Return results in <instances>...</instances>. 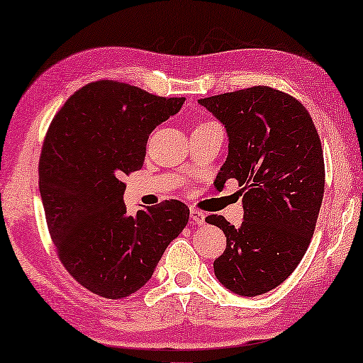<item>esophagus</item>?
<instances>
[{"instance_id":"obj_1","label":"esophagus","mask_w":363,"mask_h":363,"mask_svg":"<svg viewBox=\"0 0 363 363\" xmlns=\"http://www.w3.org/2000/svg\"><path fill=\"white\" fill-rule=\"evenodd\" d=\"M190 216H191V223L193 225H205V218L206 215L196 208H190Z\"/></svg>"}]
</instances>
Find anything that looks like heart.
<instances>
[{"instance_id":"obj_1","label":"heart","mask_w":363,"mask_h":363,"mask_svg":"<svg viewBox=\"0 0 363 363\" xmlns=\"http://www.w3.org/2000/svg\"><path fill=\"white\" fill-rule=\"evenodd\" d=\"M208 123H211V122H200L195 128H198V127H203V125H208Z\"/></svg>"}]
</instances>
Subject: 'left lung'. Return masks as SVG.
I'll return each mask as SVG.
<instances>
[{"label": "left lung", "instance_id": "left-lung-1", "mask_svg": "<svg viewBox=\"0 0 363 363\" xmlns=\"http://www.w3.org/2000/svg\"><path fill=\"white\" fill-rule=\"evenodd\" d=\"M198 104L230 137L215 186L221 190L235 178L245 208L238 228L221 215L206 216L226 236L225 252L213 262L215 276L238 296H261L292 274L314 235L325 185L319 133L297 99L267 86Z\"/></svg>", "mask_w": 363, "mask_h": 363}]
</instances>
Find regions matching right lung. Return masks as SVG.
Here are the masks:
<instances>
[{
  "instance_id": "obj_1",
  "label": "right lung",
  "mask_w": 363,
  "mask_h": 363,
  "mask_svg": "<svg viewBox=\"0 0 363 363\" xmlns=\"http://www.w3.org/2000/svg\"><path fill=\"white\" fill-rule=\"evenodd\" d=\"M183 102L97 81L69 97L48 128L39 157L48 230L62 266L94 294L137 292L186 226L190 210L178 200L128 215L122 182L143 167L148 135Z\"/></svg>"
}]
</instances>
